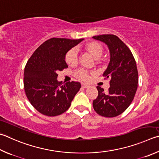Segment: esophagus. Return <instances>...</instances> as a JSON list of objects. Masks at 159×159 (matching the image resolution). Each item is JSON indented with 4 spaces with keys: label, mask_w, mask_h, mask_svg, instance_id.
<instances>
[{
    "label": "esophagus",
    "mask_w": 159,
    "mask_h": 159,
    "mask_svg": "<svg viewBox=\"0 0 159 159\" xmlns=\"http://www.w3.org/2000/svg\"><path fill=\"white\" fill-rule=\"evenodd\" d=\"M81 86L83 88H88L89 87V85L88 84H85V83H81Z\"/></svg>",
    "instance_id": "34e87169"
}]
</instances>
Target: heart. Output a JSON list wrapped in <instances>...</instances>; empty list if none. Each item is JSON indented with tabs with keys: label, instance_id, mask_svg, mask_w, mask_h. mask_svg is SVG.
<instances>
[{
	"label": "heart",
	"instance_id": "1",
	"mask_svg": "<svg viewBox=\"0 0 159 159\" xmlns=\"http://www.w3.org/2000/svg\"><path fill=\"white\" fill-rule=\"evenodd\" d=\"M87 50L95 58H99L103 53V48L102 45L97 42H90L86 46ZM65 60L67 64L74 65L78 62V51L76 48H72L69 51L65 56ZM76 76L79 79L87 80L89 79L88 71L83 69H80L76 72Z\"/></svg>",
	"mask_w": 159,
	"mask_h": 159
}]
</instances>
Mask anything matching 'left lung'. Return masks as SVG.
Instances as JSON below:
<instances>
[{
  "label": "left lung",
  "mask_w": 159,
  "mask_h": 159,
  "mask_svg": "<svg viewBox=\"0 0 159 159\" xmlns=\"http://www.w3.org/2000/svg\"><path fill=\"white\" fill-rule=\"evenodd\" d=\"M108 46L111 59L103 73L109 79L110 88L106 92L97 86L98 97L93 101L94 110L106 117H114L125 112L131 104L137 90L138 73L136 62L131 50L114 34L92 37Z\"/></svg>",
  "instance_id": "1"
}]
</instances>
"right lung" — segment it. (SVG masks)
Here are the masks:
<instances>
[{
    "mask_svg": "<svg viewBox=\"0 0 159 159\" xmlns=\"http://www.w3.org/2000/svg\"><path fill=\"white\" fill-rule=\"evenodd\" d=\"M83 39L53 37L34 51L24 69V85L32 106L47 116L61 115L81 88L79 82L57 81V71L68 67L65 55Z\"/></svg>",
    "mask_w": 159,
    "mask_h": 159,
    "instance_id": "right-lung-1",
    "label": "right lung"
}]
</instances>
